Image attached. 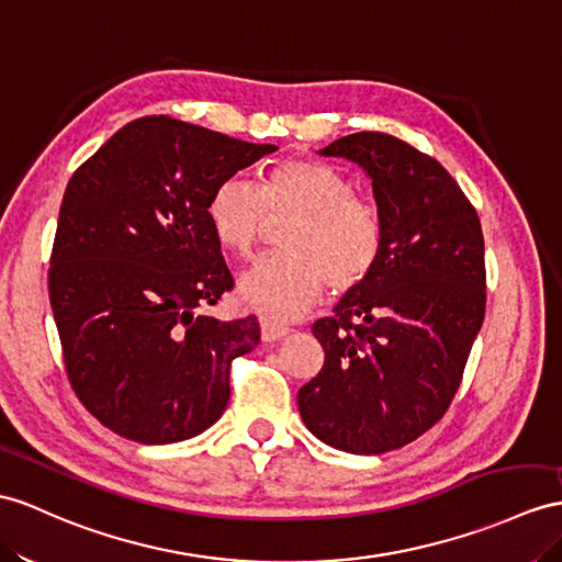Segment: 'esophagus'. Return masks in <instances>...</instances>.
<instances>
[{"label":"esophagus","mask_w":562,"mask_h":562,"mask_svg":"<svg viewBox=\"0 0 562 562\" xmlns=\"http://www.w3.org/2000/svg\"><path fill=\"white\" fill-rule=\"evenodd\" d=\"M259 331H262V340L271 344V340H279L283 336H289L291 334V326L279 324V322H273L269 317H262V319H259Z\"/></svg>","instance_id":"obj_1"}]
</instances>
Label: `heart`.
Masks as SVG:
<instances>
[{
    "mask_svg": "<svg viewBox=\"0 0 562 562\" xmlns=\"http://www.w3.org/2000/svg\"><path fill=\"white\" fill-rule=\"evenodd\" d=\"M204 216L216 243L238 259H252L277 224H293L283 236L285 255L240 281L245 303L279 322L310 312L326 285L338 297L360 291L384 255L381 210L322 159L285 157L271 164L262 186L228 176L212 188Z\"/></svg>",
    "mask_w": 562,
    "mask_h": 562,
    "instance_id": "obj_1",
    "label": "heart"
}]
</instances>
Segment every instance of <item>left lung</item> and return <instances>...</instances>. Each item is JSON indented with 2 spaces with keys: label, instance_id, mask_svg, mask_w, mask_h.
<instances>
[{
  "label": "left lung",
  "instance_id": "8db88e82",
  "mask_svg": "<svg viewBox=\"0 0 562 562\" xmlns=\"http://www.w3.org/2000/svg\"><path fill=\"white\" fill-rule=\"evenodd\" d=\"M322 155L369 173L386 238L374 277L312 324L324 367L297 409L324 443L379 456L419 439L456 398L486 310L482 224L456 178L395 135L352 133Z\"/></svg>",
  "mask_w": 562,
  "mask_h": 562
}]
</instances>
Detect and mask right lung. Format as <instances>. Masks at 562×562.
<instances>
[{
  "label": "right lung",
  "instance_id": "right-lung-1",
  "mask_svg": "<svg viewBox=\"0 0 562 562\" xmlns=\"http://www.w3.org/2000/svg\"><path fill=\"white\" fill-rule=\"evenodd\" d=\"M273 149L143 116L68 181L49 303L68 384L123 439L186 441L226 409L231 364L259 344V322L204 312L234 291L204 204L218 181Z\"/></svg>",
  "mask_w": 562,
  "mask_h": 562
}]
</instances>
